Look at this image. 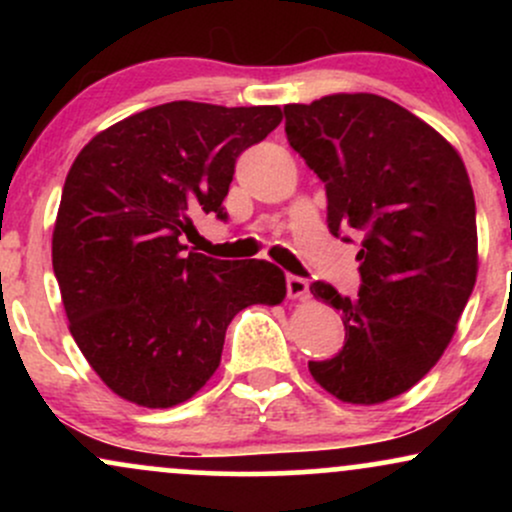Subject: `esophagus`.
Listing matches in <instances>:
<instances>
[{
    "mask_svg": "<svg viewBox=\"0 0 512 512\" xmlns=\"http://www.w3.org/2000/svg\"><path fill=\"white\" fill-rule=\"evenodd\" d=\"M286 293H289V298H305L308 296V281L303 276L289 274L286 276Z\"/></svg>",
    "mask_w": 512,
    "mask_h": 512,
    "instance_id": "obj_1",
    "label": "esophagus"
}]
</instances>
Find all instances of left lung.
I'll use <instances>...</instances> for the list:
<instances>
[{"instance_id":"obj_1","label":"left lung","mask_w":512,"mask_h":512,"mask_svg":"<svg viewBox=\"0 0 512 512\" xmlns=\"http://www.w3.org/2000/svg\"><path fill=\"white\" fill-rule=\"evenodd\" d=\"M286 137L325 182L332 236L361 238L354 298L313 281L339 310L344 346L310 375L349 404H380L438 363L477 281V207L467 168L431 125L375 93L291 103Z\"/></svg>"}]
</instances>
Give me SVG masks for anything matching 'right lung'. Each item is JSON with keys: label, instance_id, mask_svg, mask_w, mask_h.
Instances as JSON below:
<instances>
[{"label": "right lung", "instance_id": "add662e5", "mask_svg": "<svg viewBox=\"0 0 512 512\" xmlns=\"http://www.w3.org/2000/svg\"><path fill=\"white\" fill-rule=\"evenodd\" d=\"M279 122L276 105L163 103L103 129L69 168L52 269L76 346L127 402H187L219 368L233 317L284 301L272 262L214 260L182 243L195 216L226 221L236 158Z\"/></svg>", "mask_w": 512, "mask_h": 512}]
</instances>
